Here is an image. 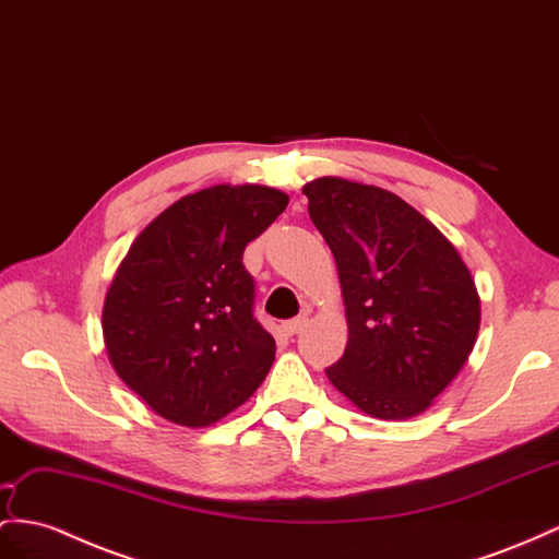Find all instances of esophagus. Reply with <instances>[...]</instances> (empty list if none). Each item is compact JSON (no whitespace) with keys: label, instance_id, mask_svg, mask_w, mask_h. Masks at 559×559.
I'll return each mask as SVG.
<instances>
[{"label":"esophagus","instance_id":"34e87169","mask_svg":"<svg viewBox=\"0 0 559 559\" xmlns=\"http://www.w3.org/2000/svg\"><path fill=\"white\" fill-rule=\"evenodd\" d=\"M305 323H307L305 317H297V319H293V321H285V323H283V333L288 335V337H293V335H297L299 331H302Z\"/></svg>","mask_w":559,"mask_h":559}]
</instances>
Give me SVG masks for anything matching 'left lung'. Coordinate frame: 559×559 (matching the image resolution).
I'll list each match as a JSON object with an SVG mask.
<instances>
[{"mask_svg":"<svg viewBox=\"0 0 559 559\" xmlns=\"http://www.w3.org/2000/svg\"><path fill=\"white\" fill-rule=\"evenodd\" d=\"M302 193L335 257L349 328L328 380L370 418L420 416L477 342L469 269L432 222L380 186L321 177Z\"/></svg>","mask_w":559,"mask_h":559,"instance_id":"obj_1","label":"left lung"}]
</instances>
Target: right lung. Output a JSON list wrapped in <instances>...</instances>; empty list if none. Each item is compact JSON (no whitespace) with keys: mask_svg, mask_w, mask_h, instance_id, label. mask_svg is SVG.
I'll list each match as a JSON object with an SVG mask.
<instances>
[{"mask_svg":"<svg viewBox=\"0 0 559 559\" xmlns=\"http://www.w3.org/2000/svg\"><path fill=\"white\" fill-rule=\"evenodd\" d=\"M260 183H217L143 228L104 302L110 366L157 416L207 427L246 404L274 364L276 342L257 323L250 240L288 207Z\"/></svg>","mask_w":559,"mask_h":559,"instance_id":"1","label":"right lung"}]
</instances>
